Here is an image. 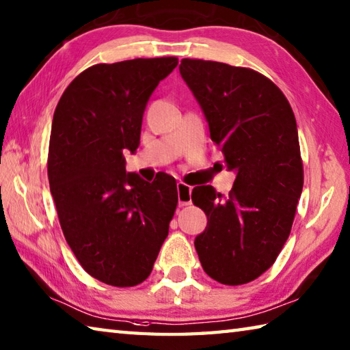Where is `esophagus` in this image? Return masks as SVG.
<instances>
[{
    "mask_svg": "<svg viewBox=\"0 0 350 350\" xmlns=\"http://www.w3.org/2000/svg\"><path fill=\"white\" fill-rule=\"evenodd\" d=\"M177 199H179L180 206L189 205L191 203V187L183 182H177Z\"/></svg>",
    "mask_w": 350,
    "mask_h": 350,
    "instance_id": "34e87169",
    "label": "esophagus"
}]
</instances>
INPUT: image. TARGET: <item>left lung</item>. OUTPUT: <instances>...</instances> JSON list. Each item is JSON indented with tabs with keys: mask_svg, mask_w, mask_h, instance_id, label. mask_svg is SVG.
Masks as SVG:
<instances>
[{
	"mask_svg": "<svg viewBox=\"0 0 350 350\" xmlns=\"http://www.w3.org/2000/svg\"><path fill=\"white\" fill-rule=\"evenodd\" d=\"M182 79L199 103L213 142L236 173L224 197L196 187L194 205L206 214L194 240L203 271L224 284L263 274L280 254L303 189V163L294 111L274 82L251 68L182 59Z\"/></svg>",
	"mask_w": 350,
	"mask_h": 350,
	"instance_id": "8db88e82",
	"label": "left lung"
}]
</instances>
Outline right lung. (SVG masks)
<instances>
[{
  "label": "right lung",
  "mask_w": 350,
  "mask_h": 350,
  "mask_svg": "<svg viewBox=\"0 0 350 350\" xmlns=\"http://www.w3.org/2000/svg\"><path fill=\"white\" fill-rule=\"evenodd\" d=\"M177 58L96 64L76 76L53 114L47 173L64 237L96 280L129 288L147 278L177 206L174 177L125 170L144 111Z\"/></svg>",
  "instance_id": "add662e5"
}]
</instances>
